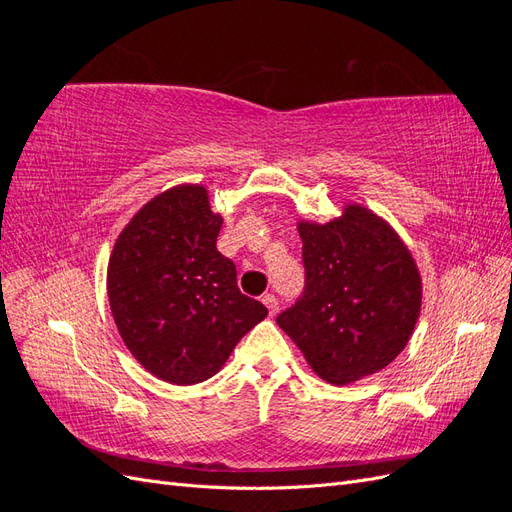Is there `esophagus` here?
Listing matches in <instances>:
<instances>
[{"label": "esophagus", "instance_id": "esophagus-1", "mask_svg": "<svg viewBox=\"0 0 512 512\" xmlns=\"http://www.w3.org/2000/svg\"><path fill=\"white\" fill-rule=\"evenodd\" d=\"M262 303L267 305V309H269V314H271V316H275V314H277V309H280V303H277V299L273 297V294H265V297H262Z\"/></svg>", "mask_w": 512, "mask_h": 512}]
</instances>
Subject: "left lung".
Wrapping results in <instances>:
<instances>
[{"label":"left lung","instance_id":"8db88e82","mask_svg":"<svg viewBox=\"0 0 512 512\" xmlns=\"http://www.w3.org/2000/svg\"><path fill=\"white\" fill-rule=\"evenodd\" d=\"M303 299L280 329L324 382L354 384L391 365L410 342L423 305L421 271L382 215L346 203L329 222L297 220Z\"/></svg>","mask_w":512,"mask_h":512}]
</instances>
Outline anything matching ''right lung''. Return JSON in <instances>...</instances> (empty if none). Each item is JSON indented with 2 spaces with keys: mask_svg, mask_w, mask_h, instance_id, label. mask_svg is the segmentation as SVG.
<instances>
[{
  "mask_svg": "<svg viewBox=\"0 0 512 512\" xmlns=\"http://www.w3.org/2000/svg\"><path fill=\"white\" fill-rule=\"evenodd\" d=\"M222 213L200 183L173 185L123 226L106 292L123 344L156 378L190 386L218 374L267 307L241 294L237 269L215 247Z\"/></svg>",
  "mask_w": 512,
  "mask_h": 512,
  "instance_id": "right-lung-1",
  "label": "right lung"
}]
</instances>
